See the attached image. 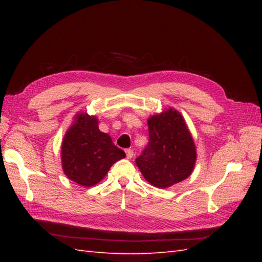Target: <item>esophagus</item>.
Segmentation results:
<instances>
[{"label":"esophagus","instance_id":"obj_1","mask_svg":"<svg viewBox=\"0 0 262 262\" xmlns=\"http://www.w3.org/2000/svg\"><path fill=\"white\" fill-rule=\"evenodd\" d=\"M126 157H127V159H132L133 157H134V152H133V149H130V148H128V149H126Z\"/></svg>","mask_w":262,"mask_h":262}]
</instances>
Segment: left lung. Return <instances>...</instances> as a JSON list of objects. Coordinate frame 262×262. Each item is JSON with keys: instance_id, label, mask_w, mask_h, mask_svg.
Wrapping results in <instances>:
<instances>
[{"instance_id": "obj_1", "label": "left lung", "mask_w": 262, "mask_h": 262, "mask_svg": "<svg viewBox=\"0 0 262 262\" xmlns=\"http://www.w3.org/2000/svg\"><path fill=\"white\" fill-rule=\"evenodd\" d=\"M149 140L136 164L152 186L165 189L192 173L196 145L182 115L169 108L147 119Z\"/></svg>"}]
</instances>
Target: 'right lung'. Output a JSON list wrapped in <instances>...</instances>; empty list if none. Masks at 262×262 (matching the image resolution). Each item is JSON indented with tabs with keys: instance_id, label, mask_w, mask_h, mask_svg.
Here are the masks:
<instances>
[{
	"instance_id": "add662e5",
	"label": "right lung",
	"mask_w": 262,
	"mask_h": 262,
	"mask_svg": "<svg viewBox=\"0 0 262 262\" xmlns=\"http://www.w3.org/2000/svg\"><path fill=\"white\" fill-rule=\"evenodd\" d=\"M96 116L77 113L64 135L60 160L65 176L83 187L101 181L117 161L126 157L111 137L100 132Z\"/></svg>"
}]
</instances>
